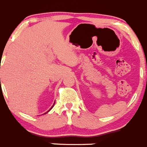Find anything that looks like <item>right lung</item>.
I'll list each match as a JSON object with an SVG mask.
<instances>
[{
    "mask_svg": "<svg viewBox=\"0 0 147 147\" xmlns=\"http://www.w3.org/2000/svg\"><path fill=\"white\" fill-rule=\"evenodd\" d=\"M55 106V105H53V106H52V107H51V109H49V111H47V112H49V111H50V110H51V109H52V107H53V106ZM47 113H45V114H47Z\"/></svg>",
    "mask_w": 147,
    "mask_h": 147,
    "instance_id": "right-lung-1",
    "label": "right lung"
}]
</instances>
